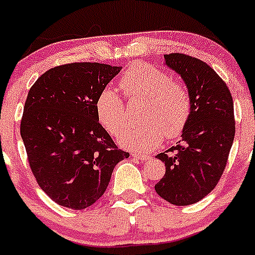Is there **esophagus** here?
Wrapping results in <instances>:
<instances>
[{"label":"esophagus","mask_w":255,"mask_h":255,"mask_svg":"<svg viewBox=\"0 0 255 255\" xmlns=\"http://www.w3.org/2000/svg\"><path fill=\"white\" fill-rule=\"evenodd\" d=\"M133 158H135V160H139V161H148L151 157L147 156V154H141V153H137V152H134V153L132 154Z\"/></svg>","instance_id":"obj_1"}]
</instances>
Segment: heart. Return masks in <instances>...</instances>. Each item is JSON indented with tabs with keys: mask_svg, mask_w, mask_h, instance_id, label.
Here are the masks:
<instances>
[{
	"mask_svg": "<svg viewBox=\"0 0 255 255\" xmlns=\"http://www.w3.org/2000/svg\"><path fill=\"white\" fill-rule=\"evenodd\" d=\"M120 88L128 98H144L141 125L130 126L118 137L126 148L149 151L160 144L163 135L175 138L186 127L191 112L189 90L172 80L160 66L135 63L127 68L120 80ZM95 114L101 125L117 135L127 123L125 104L114 90L103 89L95 99Z\"/></svg>",
	"mask_w": 255,
	"mask_h": 255,
	"instance_id": "obj_1",
	"label": "heart"
}]
</instances>
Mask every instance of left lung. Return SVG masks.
<instances>
[{
	"mask_svg": "<svg viewBox=\"0 0 255 255\" xmlns=\"http://www.w3.org/2000/svg\"><path fill=\"white\" fill-rule=\"evenodd\" d=\"M163 58L186 84L191 112L180 144L156 156L166 173L154 190L172 205H191L210 194L224 172L235 134L234 104L224 80L206 63L178 52Z\"/></svg>",
	"mask_w": 255,
	"mask_h": 255,
	"instance_id": "left-lung-1",
	"label": "left lung"
}]
</instances>
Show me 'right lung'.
<instances>
[{
  "mask_svg": "<svg viewBox=\"0 0 255 255\" xmlns=\"http://www.w3.org/2000/svg\"><path fill=\"white\" fill-rule=\"evenodd\" d=\"M121 70L66 64L42 74L28 92L21 138L37 184L59 205L89 208L106 192L114 166L129 157L95 114V99Z\"/></svg>",
  "mask_w": 255,
  "mask_h": 255,
  "instance_id": "obj_1",
  "label": "right lung"
}]
</instances>
